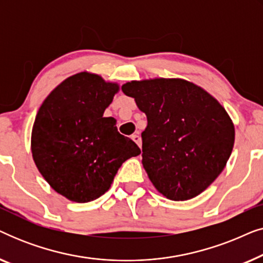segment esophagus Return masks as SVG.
<instances>
[{
  "label": "esophagus",
  "mask_w": 263,
  "mask_h": 263,
  "mask_svg": "<svg viewBox=\"0 0 263 263\" xmlns=\"http://www.w3.org/2000/svg\"><path fill=\"white\" fill-rule=\"evenodd\" d=\"M132 140H133V141H134L139 147H141V136L139 135V133H136V134H133V135H132Z\"/></svg>",
  "instance_id": "1"
}]
</instances>
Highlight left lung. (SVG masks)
Instances as JSON below:
<instances>
[{
	"label": "left lung",
	"instance_id": "obj_1",
	"mask_svg": "<svg viewBox=\"0 0 263 263\" xmlns=\"http://www.w3.org/2000/svg\"><path fill=\"white\" fill-rule=\"evenodd\" d=\"M147 116L142 165L158 192L172 201L200 195L224 170L235 125L202 87L179 78L133 80L122 86Z\"/></svg>",
	"mask_w": 263,
	"mask_h": 263
}]
</instances>
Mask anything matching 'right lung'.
I'll return each mask as SVG.
<instances>
[{
	"label": "right lung",
	"instance_id": "obj_1",
	"mask_svg": "<svg viewBox=\"0 0 263 263\" xmlns=\"http://www.w3.org/2000/svg\"><path fill=\"white\" fill-rule=\"evenodd\" d=\"M120 91L117 82L80 71L57 85L39 107L31 134L35 166L49 185L73 202L98 199L118 168L141 153L117 132L104 111Z\"/></svg>",
	"mask_w": 263,
	"mask_h": 263
}]
</instances>
